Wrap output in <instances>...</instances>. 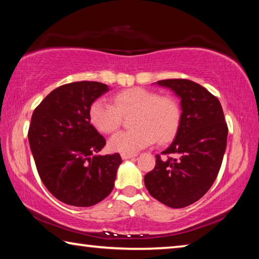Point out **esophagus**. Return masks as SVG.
Masks as SVG:
<instances>
[{
    "instance_id": "obj_1",
    "label": "esophagus",
    "mask_w": 259,
    "mask_h": 259,
    "mask_svg": "<svg viewBox=\"0 0 259 259\" xmlns=\"http://www.w3.org/2000/svg\"><path fill=\"white\" fill-rule=\"evenodd\" d=\"M137 156V154H129V153H122L121 154V157L123 160H128V159H131V157H135Z\"/></svg>"
}]
</instances>
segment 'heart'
Instances as JSON below:
<instances>
[{
  "mask_svg": "<svg viewBox=\"0 0 259 259\" xmlns=\"http://www.w3.org/2000/svg\"><path fill=\"white\" fill-rule=\"evenodd\" d=\"M133 114L134 129L113 136L108 143L112 151L134 154L156 139L161 144L168 143L181 125L182 111L177 100L144 88L121 91L114 96L113 103L97 99L89 108L90 122L103 134L115 133L122 123V116Z\"/></svg>",
  "mask_w": 259,
  "mask_h": 259,
  "instance_id": "b5f03b06",
  "label": "heart"
}]
</instances>
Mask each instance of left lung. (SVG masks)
<instances>
[{
	"mask_svg": "<svg viewBox=\"0 0 259 259\" xmlns=\"http://www.w3.org/2000/svg\"><path fill=\"white\" fill-rule=\"evenodd\" d=\"M175 91L182 105L176 138L144 182L153 198L170 208L196 202L216 181L226 150L227 123L217 97L185 78L157 81Z\"/></svg>",
	"mask_w": 259,
	"mask_h": 259,
	"instance_id": "obj_1",
	"label": "left lung"
}]
</instances>
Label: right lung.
Returning <instances> with one entry per match:
<instances>
[{"instance_id":"1","label":"right lung","mask_w":259,"mask_h":259,"mask_svg":"<svg viewBox=\"0 0 259 259\" xmlns=\"http://www.w3.org/2000/svg\"><path fill=\"white\" fill-rule=\"evenodd\" d=\"M108 91L104 83L60 85L34 109L28 142L42 183L56 199L91 207L112 192L119 153L98 155L106 140L90 123L89 108Z\"/></svg>"}]
</instances>
